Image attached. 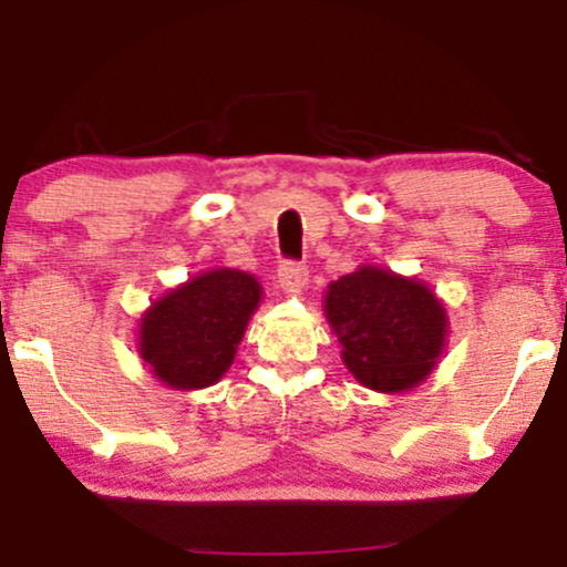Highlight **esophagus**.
Wrapping results in <instances>:
<instances>
[{"instance_id":"34e87169","label":"esophagus","mask_w":567,"mask_h":567,"mask_svg":"<svg viewBox=\"0 0 567 567\" xmlns=\"http://www.w3.org/2000/svg\"><path fill=\"white\" fill-rule=\"evenodd\" d=\"M277 279H279V288L285 292H301L306 285H309V271H306L303 264H282L277 271Z\"/></svg>"}]
</instances>
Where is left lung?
<instances>
[{
  "label": "left lung",
  "instance_id": "8db88e82",
  "mask_svg": "<svg viewBox=\"0 0 567 567\" xmlns=\"http://www.w3.org/2000/svg\"><path fill=\"white\" fill-rule=\"evenodd\" d=\"M324 317L343 365L375 392H410L429 379L447 341V311L415 277L365 264L328 285Z\"/></svg>",
  "mask_w": 567,
  "mask_h": 567
}]
</instances>
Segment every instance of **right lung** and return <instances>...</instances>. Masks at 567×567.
<instances>
[{"mask_svg":"<svg viewBox=\"0 0 567 567\" xmlns=\"http://www.w3.org/2000/svg\"><path fill=\"white\" fill-rule=\"evenodd\" d=\"M264 288L239 269H210L167 290L141 315L138 354L178 392L213 386L231 368Z\"/></svg>","mask_w":567,"mask_h":567,"instance_id":"1","label":"right lung"}]
</instances>
